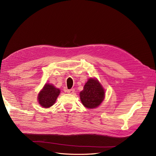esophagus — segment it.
I'll use <instances>...</instances> for the list:
<instances>
[{
    "instance_id": "obj_1",
    "label": "esophagus",
    "mask_w": 156,
    "mask_h": 156,
    "mask_svg": "<svg viewBox=\"0 0 156 156\" xmlns=\"http://www.w3.org/2000/svg\"><path fill=\"white\" fill-rule=\"evenodd\" d=\"M75 92V89H71V90H69L67 91V93L69 94H73Z\"/></svg>"
}]
</instances>
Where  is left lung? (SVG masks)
<instances>
[{
	"instance_id": "left-lung-1",
	"label": "left lung",
	"mask_w": 156,
	"mask_h": 156,
	"mask_svg": "<svg viewBox=\"0 0 156 156\" xmlns=\"http://www.w3.org/2000/svg\"><path fill=\"white\" fill-rule=\"evenodd\" d=\"M83 105L87 108L98 107L105 98V91L99 81L94 78L89 79L80 93Z\"/></svg>"
}]
</instances>
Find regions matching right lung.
Listing matches in <instances>:
<instances>
[{"mask_svg":"<svg viewBox=\"0 0 156 156\" xmlns=\"http://www.w3.org/2000/svg\"><path fill=\"white\" fill-rule=\"evenodd\" d=\"M60 93V90L53 84H46L38 94V102L43 108H49L53 105Z\"/></svg>","mask_w":156,"mask_h":156,"instance_id":"obj_1","label":"right lung"}]
</instances>
